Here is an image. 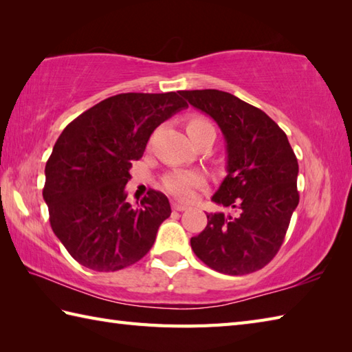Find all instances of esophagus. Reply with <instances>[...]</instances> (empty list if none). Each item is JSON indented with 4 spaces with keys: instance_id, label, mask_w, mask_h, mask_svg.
<instances>
[{
    "instance_id": "obj_1",
    "label": "esophagus",
    "mask_w": 352,
    "mask_h": 352,
    "mask_svg": "<svg viewBox=\"0 0 352 352\" xmlns=\"http://www.w3.org/2000/svg\"><path fill=\"white\" fill-rule=\"evenodd\" d=\"M172 208H174L175 212H184V210H188L189 206L182 204V203H172Z\"/></svg>"
}]
</instances>
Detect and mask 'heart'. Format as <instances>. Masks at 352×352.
Masks as SVG:
<instances>
[{"instance_id":"obj_1","label":"heart","mask_w":352,"mask_h":352,"mask_svg":"<svg viewBox=\"0 0 352 352\" xmlns=\"http://www.w3.org/2000/svg\"><path fill=\"white\" fill-rule=\"evenodd\" d=\"M188 133L190 139L198 136L199 133L213 129V125L203 116H192L189 118ZM206 178L198 170H172L163 178V188L180 199H189L195 189L204 186Z\"/></svg>"}]
</instances>
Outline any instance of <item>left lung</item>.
Masks as SVG:
<instances>
[{
	"label": "left lung",
	"instance_id": "8db88e82",
	"mask_svg": "<svg viewBox=\"0 0 352 352\" xmlns=\"http://www.w3.org/2000/svg\"><path fill=\"white\" fill-rule=\"evenodd\" d=\"M180 95L221 126L228 174L212 199L237 210L208 213L207 227L190 239L192 250L221 274L256 272L281 248L300 203L296 155L286 133L263 110L237 96L216 89Z\"/></svg>",
	"mask_w": 352,
	"mask_h": 352
}]
</instances>
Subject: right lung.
I'll list each match as a JSON object with an SVG mask.
<instances>
[{"label": "right lung", "mask_w": 352, "mask_h": 352, "mask_svg": "<svg viewBox=\"0 0 352 352\" xmlns=\"http://www.w3.org/2000/svg\"><path fill=\"white\" fill-rule=\"evenodd\" d=\"M188 107L180 95L119 94L77 116L45 166L43 199L54 234L80 265L113 272L139 261L170 216L168 198L148 190L134 208L125 184L162 122Z\"/></svg>", "instance_id": "obj_1"}]
</instances>
